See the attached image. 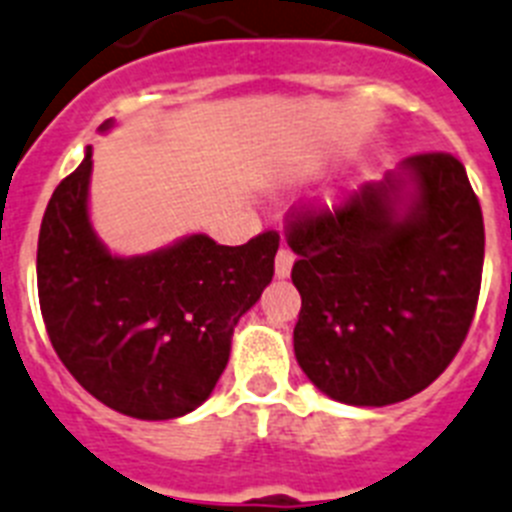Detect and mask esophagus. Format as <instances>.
I'll list each match as a JSON object with an SVG mask.
<instances>
[{
  "mask_svg": "<svg viewBox=\"0 0 512 512\" xmlns=\"http://www.w3.org/2000/svg\"><path fill=\"white\" fill-rule=\"evenodd\" d=\"M292 264H295V253H292L287 246L279 248L277 259H274V274H277V277H282V279L290 277Z\"/></svg>",
  "mask_w": 512,
  "mask_h": 512,
  "instance_id": "obj_1",
  "label": "esophagus"
}]
</instances>
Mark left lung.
Here are the masks:
<instances>
[{
	"instance_id": "1",
	"label": "left lung",
	"mask_w": 512,
	"mask_h": 512,
	"mask_svg": "<svg viewBox=\"0 0 512 512\" xmlns=\"http://www.w3.org/2000/svg\"><path fill=\"white\" fill-rule=\"evenodd\" d=\"M285 230L303 300L295 357L313 386L342 404L386 406L451 365L484 266L482 207L458 157L417 152L339 204L292 207Z\"/></svg>"
}]
</instances>
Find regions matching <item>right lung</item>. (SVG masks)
Wrapping results in <instances>:
<instances>
[{
    "instance_id": "1",
    "label": "right lung",
    "mask_w": 512,
    "mask_h": 512,
    "mask_svg": "<svg viewBox=\"0 0 512 512\" xmlns=\"http://www.w3.org/2000/svg\"><path fill=\"white\" fill-rule=\"evenodd\" d=\"M90 170L87 147L41 222L38 300L48 339L74 381L113 412L183 417L209 399L235 323L272 282L279 233L243 246L191 235L150 256H111L87 220Z\"/></svg>"
}]
</instances>
